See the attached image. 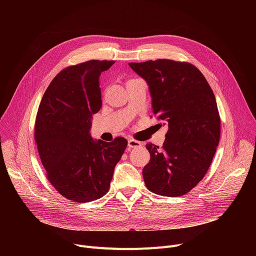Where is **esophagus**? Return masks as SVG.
<instances>
[{
	"label": "esophagus",
	"mask_w": 256,
	"mask_h": 256,
	"mask_svg": "<svg viewBox=\"0 0 256 256\" xmlns=\"http://www.w3.org/2000/svg\"><path fill=\"white\" fill-rule=\"evenodd\" d=\"M140 146H142V143L140 141L135 139H128V148H137V147H140Z\"/></svg>",
	"instance_id": "1"
}]
</instances>
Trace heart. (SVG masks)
<instances>
[{"instance_id":"heart-1","label":"heart","mask_w":256,"mask_h":256,"mask_svg":"<svg viewBox=\"0 0 256 256\" xmlns=\"http://www.w3.org/2000/svg\"><path fill=\"white\" fill-rule=\"evenodd\" d=\"M137 80V78H130V80H128V82H126V84L130 83V82H132V80Z\"/></svg>"}]
</instances>
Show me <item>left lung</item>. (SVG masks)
<instances>
[{
  "mask_svg": "<svg viewBox=\"0 0 256 256\" xmlns=\"http://www.w3.org/2000/svg\"><path fill=\"white\" fill-rule=\"evenodd\" d=\"M150 86L154 115L168 126L158 148L150 154L143 178L150 192L182 196L208 172L221 135V119L214 94L201 72L189 62L170 59L130 63Z\"/></svg>",
  "mask_w": 256,
  "mask_h": 256,
  "instance_id": "8db88e82",
  "label": "left lung"
}]
</instances>
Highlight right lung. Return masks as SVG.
I'll use <instances>...</instances> for the list:
<instances>
[{"mask_svg":"<svg viewBox=\"0 0 256 256\" xmlns=\"http://www.w3.org/2000/svg\"><path fill=\"white\" fill-rule=\"evenodd\" d=\"M115 61L89 60L65 67L52 78L39 104L34 139L46 176L57 192L76 202H90L110 189L128 141H93L92 115L102 106L100 76Z\"/></svg>","mask_w":256,"mask_h":256,"instance_id":"right-lung-1","label":"right lung"}]
</instances>
